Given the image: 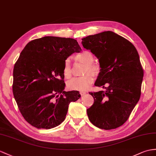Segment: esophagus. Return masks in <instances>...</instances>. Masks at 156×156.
I'll use <instances>...</instances> for the list:
<instances>
[{"label":"esophagus","instance_id":"esophagus-1","mask_svg":"<svg viewBox=\"0 0 156 156\" xmlns=\"http://www.w3.org/2000/svg\"><path fill=\"white\" fill-rule=\"evenodd\" d=\"M86 93H87L86 91H81V92H80V94H81V95H84V94H86Z\"/></svg>","mask_w":156,"mask_h":156}]
</instances>
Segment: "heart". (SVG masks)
Masks as SVG:
<instances>
[{
  "mask_svg": "<svg viewBox=\"0 0 156 156\" xmlns=\"http://www.w3.org/2000/svg\"><path fill=\"white\" fill-rule=\"evenodd\" d=\"M75 59L85 65L84 74L86 75L81 77H76L72 79L67 83V86L70 89L78 90H86L89 88V87L93 83V78L92 75L90 74L87 75V74L91 73L95 75L98 71V67L96 64L93 63L94 56L92 53L89 51L85 50L77 54L75 56ZM63 75L67 79L71 77L72 70L71 65L69 59H67L65 61L63 66Z\"/></svg>",
  "mask_w": 156,
  "mask_h": 156,
  "instance_id": "obj_1",
  "label": "heart"
}]
</instances>
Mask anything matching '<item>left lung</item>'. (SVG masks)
<instances>
[{"instance_id":"obj_1","label":"left lung","mask_w":156,"mask_h":156,"mask_svg":"<svg viewBox=\"0 0 156 156\" xmlns=\"http://www.w3.org/2000/svg\"><path fill=\"white\" fill-rule=\"evenodd\" d=\"M82 45L99 61L94 85L106 89L89 93L94 98L87 110L90 122L105 130L122 126L141 95L144 70L138 53L130 41L111 31L84 37Z\"/></svg>"}]
</instances>
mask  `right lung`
I'll list each match as a JSON object with an SVG mask.
<instances>
[{
  "instance_id": "right-lung-1",
  "label": "right lung",
  "mask_w": 156,
  "mask_h": 156,
  "mask_svg": "<svg viewBox=\"0 0 156 156\" xmlns=\"http://www.w3.org/2000/svg\"><path fill=\"white\" fill-rule=\"evenodd\" d=\"M81 48L77 40L45 36L27 44L13 70L12 90L24 119L37 128L58 126L66 119L71 102L81 97L77 90H64L65 61Z\"/></svg>"
}]
</instances>
